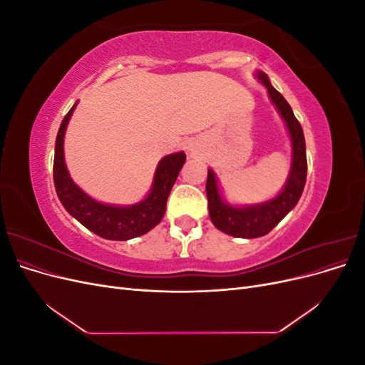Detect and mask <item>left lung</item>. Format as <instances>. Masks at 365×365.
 <instances>
[{
    "mask_svg": "<svg viewBox=\"0 0 365 365\" xmlns=\"http://www.w3.org/2000/svg\"><path fill=\"white\" fill-rule=\"evenodd\" d=\"M259 77L264 83V86L268 88L271 101L277 106L279 113L286 121V126H288V130L291 134L292 168L289 180L286 182L283 192L275 197V200L267 204L247 208H233L224 204V201L220 200L219 196L217 184L212 170H208L205 184L208 213L215 227L230 236L247 239L268 235L269 231L291 212L303 193L307 173L306 145L300 121L295 118L292 109L289 103L284 101V97L269 83L268 76L264 73H259Z\"/></svg>",
    "mask_w": 365,
    "mask_h": 365,
    "instance_id": "obj_1",
    "label": "left lung"
}]
</instances>
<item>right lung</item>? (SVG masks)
Listing matches in <instances>:
<instances>
[{"label":"right lung","instance_id":"obj_1","mask_svg":"<svg viewBox=\"0 0 365 365\" xmlns=\"http://www.w3.org/2000/svg\"><path fill=\"white\" fill-rule=\"evenodd\" d=\"M74 106L63 117L54 148L53 180L59 201L67 212L93 233L108 240H128L148 233L163 219L172 185L185 163V153L178 152L164 157L155 172V180L145 201L132 207H113L96 202L77 187L65 168L63 135Z\"/></svg>","mask_w":365,"mask_h":365}]
</instances>
